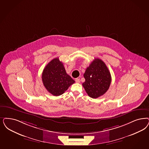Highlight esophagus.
<instances>
[{
	"label": "esophagus",
	"instance_id": "1",
	"mask_svg": "<svg viewBox=\"0 0 149 149\" xmlns=\"http://www.w3.org/2000/svg\"><path fill=\"white\" fill-rule=\"evenodd\" d=\"M75 82H77V83H79V82H80V79L77 78V79H75Z\"/></svg>",
	"mask_w": 149,
	"mask_h": 149
}]
</instances>
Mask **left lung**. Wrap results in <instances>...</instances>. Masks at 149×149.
I'll return each instance as SVG.
<instances>
[{
  "label": "left lung",
  "instance_id": "1",
  "mask_svg": "<svg viewBox=\"0 0 149 149\" xmlns=\"http://www.w3.org/2000/svg\"><path fill=\"white\" fill-rule=\"evenodd\" d=\"M85 81L82 83L87 95L97 98L107 92L111 82V75L108 68L100 59H95L84 74Z\"/></svg>",
  "mask_w": 149,
  "mask_h": 149
}]
</instances>
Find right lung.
<instances>
[{"label":"right lung","mask_w":149,"mask_h":149,"mask_svg":"<svg viewBox=\"0 0 149 149\" xmlns=\"http://www.w3.org/2000/svg\"><path fill=\"white\" fill-rule=\"evenodd\" d=\"M42 79L47 90L55 96L64 93L75 82L67 74L63 63L58 58L52 60L45 68L42 74Z\"/></svg>","instance_id":"add662e5"}]
</instances>
